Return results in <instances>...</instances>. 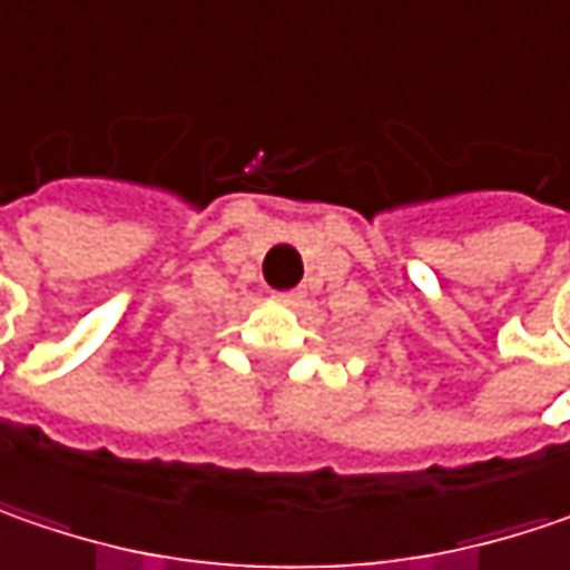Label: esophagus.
I'll use <instances>...</instances> for the list:
<instances>
[{"label": "esophagus", "instance_id": "obj_1", "mask_svg": "<svg viewBox=\"0 0 570 570\" xmlns=\"http://www.w3.org/2000/svg\"><path fill=\"white\" fill-rule=\"evenodd\" d=\"M277 299L293 306V303H299V299H303V293H299V289H284V293H277Z\"/></svg>", "mask_w": 570, "mask_h": 570}]
</instances>
